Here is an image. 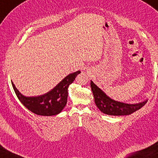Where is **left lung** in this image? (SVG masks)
<instances>
[{
    "label": "left lung",
    "instance_id": "8db88e82",
    "mask_svg": "<svg viewBox=\"0 0 158 158\" xmlns=\"http://www.w3.org/2000/svg\"><path fill=\"white\" fill-rule=\"evenodd\" d=\"M90 87L97 107L105 114L111 116H127L139 110L145 105L147 100L136 104L118 102L106 95L98 85L90 81Z\"/></svg>",
    "mask_w": 158,
    "mask_h": 158
}]
</instances>
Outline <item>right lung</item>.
<instances>
[{
	"instance_id": "add662e5",
	"label": "right lung",
	"mask_w": 158,
	"mask_h": 158,
	"mask_svg": "<svg viewBox=\"0 0 158 158\" xmlns=\"http://www.w3.org/2000/svg\"><path fill=\"white\" fill-rule=\"evenodd\" d=\"M79 73L81 72L78 70L68 74L53 89L38 96L27 97L23 95L12 81V85L18 99L28 110L40 116H55L60 114L65 106L68 96V86Z\"/></svg>"
}]
</instances>
